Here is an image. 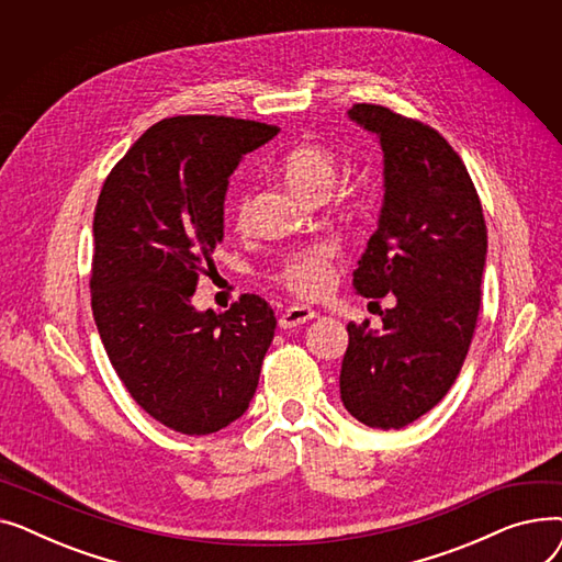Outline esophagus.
Wrapping results in <instances>:
<instances>
[{"label": "esophagus", "mask_w": 562, "mask_h": 562, "mask_svg": "<svg viewBox=\"0 0 562 562\" xmlns=\"http://www.w3.org/2000/svg\"><path fill=\"white\" fill-rule=\"evenodd\" d=\"M316 316V312L314 310H310V307H305V305H291V307H286L282 314H280V328H299V326H303V323H307V321H312Z\"/></svg>", "instance_id": "esophagus-1"}]
</instances>
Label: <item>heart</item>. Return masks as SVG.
Returning a JSON list of instances; mask_svg holds the SVG:
<instances>
[{"mask_svg":"<svg viewBox=\"0 0 562 562\" xmlns=\"http://www.w3.org/2000/svg\"><path fill=\"white\" fill-rule=\"evenodd\" d=\"M280 172L284 182L301 195L321 200L330 193L339 175V161L330 147L321 143H301L282 157ZM234 221H246V204L234 206ZM335 248L330 244H316L291 252L278 269V282L303 299H314L333 280Z\"/></svg>","mask_w":562,"mask_h":562,"instance_id":"b5f03b06","label":"heart"}]
</instances>
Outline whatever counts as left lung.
I'll return each mask as SVG.
<instances>
[{"label":"left lung","instance_id":"1","mask_svg":"<svg viewBox=\"0 0 562 562\" xmlns=\"http://www.w3.org/2000/svg\"><path fill=\"white\" fill-rule=\"evenodd\" d=\"M348 117L378 136L385 195L352 273L364 299L392 293L382 333L348 323L341 403L369 428L398 430L447 396L474 337L487 227L474 182L432 127L380 104Z\"/></svg>","mask_w":562,"mask_h":562}]
</instances>
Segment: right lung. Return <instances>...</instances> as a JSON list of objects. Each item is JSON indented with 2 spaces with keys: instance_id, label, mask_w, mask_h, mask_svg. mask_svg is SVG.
<instances>
[{
  "instance_id": "right-lung-1",
  "label": "right lung",
  "mask_w": 562,
  "mask_h": 562,
  "mask_svg": "<svg viewBox=\"0 0 562 562\" xmlns=\"http://www.w3.org/2000/svg\"><path fill=\"white\" fill-rule=\"evenodd\" d=\"M276 125L175 115L113 166L93 218L91 305L106 356L159 424L210 435L248 409L276 314L244 293L227 312L191 305L223 241L227 180Z\"/></svg>"
}]
</instances>
